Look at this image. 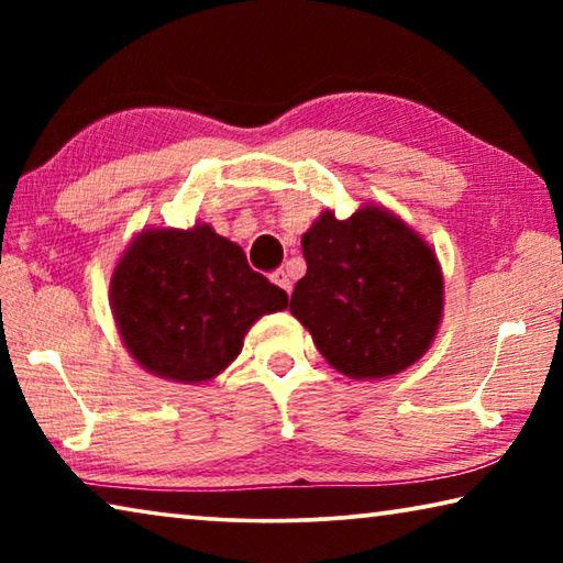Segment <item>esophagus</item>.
<instances>
[{
  "label": "esophagus",
  "mask_w": 563,
  "mask_h": 563,
  "mask_svg": "<svg viewBox=\"0 0 563 563\" xmlns=\"http://www.w3.org/2000/svg\"><path fill=\"white\" fill-rule=\"evenodd\" d=\"M273 283L278 285V288H283L288 295L292 292V280H290V275L285 273V271H275V273H273Z\"/></svg>",
  "instance_id": "obj_1"
}]
</instances>
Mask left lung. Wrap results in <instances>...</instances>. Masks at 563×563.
<instances>
[{"label": "left lung", "instance_id": "left-lung-1", "mask_svg": "<svg viewBox=\"0 0 563 563\" xmlns=\"http://www.w3.org/2000/svg\"><path fill=\"white\" fill-rule=\"evenodd\" d=\"M302 255L308 273L290 312L340 375L385 379L430 350L444 312L442 265L397 213L360 203L340 221L325 208L302 235Z\"/></svg>", "mask_w": 563, "mask_h": 563}]
</instances>
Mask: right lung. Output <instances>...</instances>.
Here are the masks:
<instances>
[{
  "mask_svg": "<svg viewBox=\"0 0 563 563\" xmlns=\"http://www.w3.org/2000/svg\"><path fill=\"white\" fill-rule=\"evenodd\" d=\"M109 305L121 345L146 373L201 385L241 355L255 320L288 308V295L251 271L241 245L196 223L133 235Z\"/></svg>",
  "mask_w": 563,
  "mask_h": 563,
  "instance_id": "1",
  "label": "right lung"
}]
</instances>
